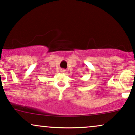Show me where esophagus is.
Returning <instances> with one entry per match:
<instances>
[{
	"label": "esophagus",
	"instance_id": "obj_1",
	"mask_svg": "<svg viewBox=\"0 0 135 135\" xmlns=\"http://www.w3.org/2000/svg\"><path fill=\"white\" fill-rule=\"evenodd\" d=\"M60 72H61V73H65V72H66V70H65V69H60Z\"/></svg>",
	"mask_w": 135,
	"mask_h": 135
}]
</instances>
